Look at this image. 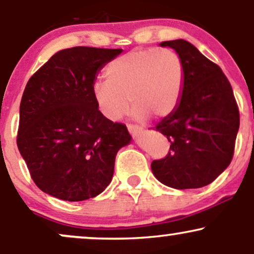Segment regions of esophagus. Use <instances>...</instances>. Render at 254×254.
<instances>
[{
    "label": "esophagus",
    "instance_id": "1",
    "mask_svg": "<svg viewBox=\"0 0 254 254\" xmlns=\"http://www.w3.org/2000/svg\"><path fill=\"white\" fill-rule=\"evenodd\" d=\"M127 130L132 136H138L139 133L143 131V127H138V125H133V124H129L127 125Z\"/></svg>",
    "mask_w": 254,
    "mask_h": 254
}]
</instances>
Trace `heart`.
Masks as SVG:
<instances>
[{"label":"heart","mask_w":254,"mask_h":254,"mask_svg":"<svg viewBox=\"0 0 254 254\" xmlns=\"http://www.w3.org/2000/svg\"><path fill=\"white\" fill-rule=\"evenodd\" d=\"M106 82L93 87V98L110 121H121L133 106L137 121L170 116L179 104L185 70L182 58L171 49H136L111 61ZM130 101L129 102L128 100Z\"/></svg>","instance_id":"b5f03b06"}]
</instances>
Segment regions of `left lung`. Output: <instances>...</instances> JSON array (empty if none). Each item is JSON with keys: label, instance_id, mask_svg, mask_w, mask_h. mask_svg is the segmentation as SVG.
<instances>
[{"label": "left lung", "instance_id": "left-lung-1", "mask_svg": "<svg viewBox=\"0 0 254 254\" xmlns=\"http://www.w3.org/2000/svg\"><path fill=\"white\" fill-rule=\"evenodd\" d=\"M161 46L177 51L185 77L176 110L156 125L167 137L170 150L151 162V171L170 188H203L228 167L234 155L240 125L237 100L220 66L191 43L167 40Z\"/></svg>", "mask_w": 254, "mask_h": 254}]
</instances>
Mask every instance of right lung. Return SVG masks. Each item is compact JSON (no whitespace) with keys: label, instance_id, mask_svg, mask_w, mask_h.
I'll use <instances>...</instances> for the list:
<instances>
[{"label":"right lung","instance_id":"obj_1","mask_svg":"<svg viewBox=\"0 0 254 254\" xmlns=\"http://www.w3.org/2000/svg\"><path fill=\"white\" fill-rule=\"evenodd\" d=\"M122 49L75 46L55 54L28 80L20 104L16 143L31 178L45 193L80 202L111 183L127 125L98 109V71Z\"/></svg>","mask_w":254,"mask_h":254}]
</instances>
